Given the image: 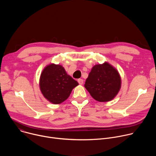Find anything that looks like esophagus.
Segmentation results:
<instances>
[{
    "mask_svg": "<svg viewBox=\"0 0 156 156\" xmlns=\"http://www.w3.org/2000/svg\"><path fill=\"white\" fill-rule=\"evenodd\" d=\"M78 82L80 84H83V79H78Z\"/></svg>",
    "mask_w": 156,
    "mask_h": 156,
    "instance_id": "1",
    "label": "esophagus"
}]
</instances>
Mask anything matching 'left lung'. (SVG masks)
Wrapping results in <instances>:
<instances>
[{
	"label": "left lung",
	"mask_w": 156,
	"mask_h": 156,
	"mask_svg": "<svg viewBox=\"0 0 156 156\" xmlns=\"http://www.w3.org/2000/svg\"><path fill=\"white\" fill-rule=\"evenodd\" d=\"M84 87L95 100L107 102L118 94L121 87V78L117 70L105 62L93 66Z\"/></svg>",
	"instance_id": "1"
}]
</instances>
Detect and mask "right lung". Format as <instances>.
Here are the masks:
<instances>
[{
  "label": "right lung",
  "instance_id": "1",
  "mask_svg": "<svg viewBox=\"0 0 156 156\" xmlns=\"http://www.w3.org/2000/svg\"><path fill=\"white\" fill-rule=\"evenodd\" d=\"M78 83L66 73L60 65L50 64L44 69L39 80L40 90L49 102L54 104L63 102L70 95Z\"/></svg>",
  "mask_w": 156,
  "mask_h": 156
}]
</instances>
